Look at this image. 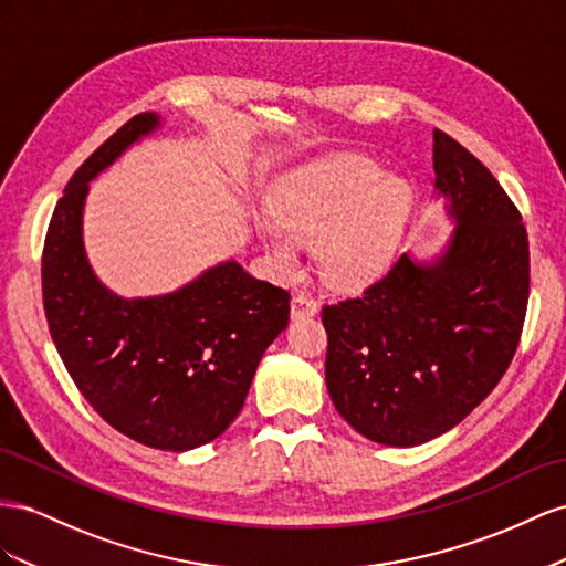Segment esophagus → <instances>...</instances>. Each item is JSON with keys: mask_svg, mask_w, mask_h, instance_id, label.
Listing matches in <instances>:
<instances>
[{"mask_svg": "<svg viewBox=\"0 0 566 566\" xmlns=\"http://www.w3.org/2000/svg\"><path fill=\"white\" fill-rule=\"evenodd\" d=\"M317 313V303L305 296V294H294L292 298V319H305V317H313Z\"/></svg>", "mask_w": 566, "mask_h": 566, "instance_id": "esophagus-1", "label": "esophagus"}]
</instances>
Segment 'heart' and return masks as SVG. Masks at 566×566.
Here are the masks:
<instances>
[{"label":"heart","instance_id":"heart-1","mask_svg":"<svg viewBox=\"0 0 566 566\" xmlns=\"http://www.w3.org/2000/svg\"><path fill=\"white\" fill-rule=\"evenodd\" d=\"M375 160L334 156L303 166L274 187L258 230L274 261L294 265L301 244H313L322 280L360 289L391 268L412 206L410 187L385 177Z\"/></svg>","mask_w":566,"mask_h":566}]
</instances>
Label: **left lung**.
Listing matches in <instances>:
<instances>
[{
  "label": "left lung",
  "mask_w": 566,
  "mask_h": 566,
  "mask_svg": "<svg viewBox=\"0 0 566 566\" xmlns=\"http://www.w3.org/2000/svg\"><path fill=\"white\" fill-rule=\"evenodd\" d=\"M433 172L455 222L443 253H402L363 296L322 308L334 408L384 446H419L458 427L507 373L526 317L528 237L516 206L441 130Z\"/></svg>",
  "instance_id": "obj_1"
}]
</instances>
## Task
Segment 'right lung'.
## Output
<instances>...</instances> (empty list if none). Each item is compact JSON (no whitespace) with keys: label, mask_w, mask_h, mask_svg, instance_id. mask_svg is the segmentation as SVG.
Listing matches in <instances>:
<instances>
[{"label":"right lung","mask_w":566,"mask_h":566,"mask_svg":"<svg viewBox=\"0 0 566 566\" xmlns=\"http://www.w3.org/2000/svg\"><path fill=\"white\" fill-rule=\"evenodd\" d=\"M158 125L156 113H139L75 170L46 230L42 298L90 406L137 443L182 453L234 422L265 348L289 325L292 296L237 261L149 298H123L99 282L83 244L90 182Z\"/></svg>","instance_id":"right-lung-1"}]
</instances>
